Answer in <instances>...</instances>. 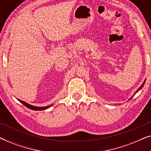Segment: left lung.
I'll return each instance as SVG.
<instances>
[{
    "mask_svg": "<svg viewBox=\"0 0 151 151\" xmlns=\"http://www.w3.org/2000/svg\"><path fill=\"white\" fill-rule=\"evenodd\" d=\"M144 83H145V80H144V82H143V84H142V85H141V86H140V87H139V88H138V89H137V91H136V92L135 93H135H137V92H138V91H139L140 89H141V88H142V86H144Z\"/></svg>",
    "mask_w": 151,
    "mask_h": 151,
    "instance_id": "obj_1",
    "label": "left lung"
}]
</instances>
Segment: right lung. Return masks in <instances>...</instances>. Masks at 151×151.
I'll list each match as a JSON object with an SVG mask.
<instances>
[{
	"mask_svg": "<svg viewBox=\"0 0 151 151\" xmlns=\"http://www.w3.org/2000/svg\"><path fill=\"white\" fill-rule=\"evenodd\" d=\"M19 101L20 102L22 103V104H24V106L27 107V108L30 109H32V110H34V111H42V110H45V109H48L49 107H50V106H51V105H50V106H45V107H38V106H32V105H30L27 104V103L24 102V101H22V100H20Z\"/></svg>",
	"mask_w": 151,
	"mask_h": 151,
	"instance_id": "add662e5",
	"label": "right lung"
}]
</instances>
